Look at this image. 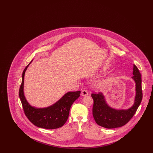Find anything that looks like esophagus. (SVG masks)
Instances as JSON below:
<instances>
[{
	"instance_id": "obj_1",
	"label": "esophagus",
	"mask_w": 153,
	"mask_h": 153,
	"mask_svg": "<svg viewBox=\"0 0 153 153\" xmlns=\"http://www.w3.org/2000/svg\"><path fill=\"white\" fill-rule=\"evenodd\" d=\"M88 95V92L86 90H82V91H81V95L82 96H87Z\"/></svg>"
}]
</instances>
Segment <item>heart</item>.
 <instances>
[{"instance_id":"b5f03b06","label":"heart","mask_w":153,"mask_h":153,"mask_svg":"<svg viewBox=\"0 0 153 153\" xmlns=\"http://www.w3.org/2000/svg\"><path fill=\"white\" fill-rule=\"evenodd\" d=\"M107 85H108V82H107V81L102 80V81L98 82L96 84V88H97L98 90L103 91L104 89H105L107 88Z\"/></svg>"}]
</instances>
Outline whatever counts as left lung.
Wrapping results in <instances>:
<instances>
[{"label":"left lung","instance_id":"obj_1","mask_svg":"<svg viewBox=\"0 0 153 153\" xmlns=\"http://www.w3.org/2000/svg\"><path fill=\"white\" fill-rule=\"evenodd\" d=\"M132 79L135 83V96L133 105L128 109H116L107 102L102 93L92 94L94 99L93 116L96 123L107 128L122 127L129 122L135 114L142 99V79L138 68L134 65Z\"/></svg>","mask_w":153,"mask_h":153}]
</instances>
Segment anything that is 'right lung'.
<instances>
[{"label":"right lung","instance_id":"obj_1","mask_svg":"<svg viewBox=\"0 0 153 153\" xmlns=\"http://www.w3.org/2000/svg\"><path fill=\"white\" fill-rule=\"evenodd\" d=\"M32 61L33 60L23 72L22 84L19 92L25 114L30 121L38 127L50 130L58 128L65 123L71 107L74 102L80 97L81 92H68L57 102L47 107L36 108L32 106L24 94L25 74Z\"/></svg>","mask_w":153,"mask_h":153}]
</instances>
